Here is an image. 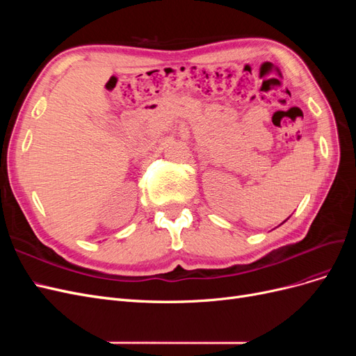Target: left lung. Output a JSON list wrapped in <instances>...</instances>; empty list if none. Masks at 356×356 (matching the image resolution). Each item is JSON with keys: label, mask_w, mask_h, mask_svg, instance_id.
Wrapping results in <instances>:
<instances>
[{"label": "left lung", "mask_w": 356, "mask_h": 356, "mask_svg": "<svg viewBox=\"0 0 356 356\" xmlns=\"http://www.w3.org/2000/svg\"><path fill=\"white\" fill-rule=\"evenodd\" d=\"M286 220H288V218H286ZM286 220H285V221H286ZM285 221H284V222H285ZM284 222H282V224H284Z\"/></svg>", "instance_id": "1"}]
</instances>
